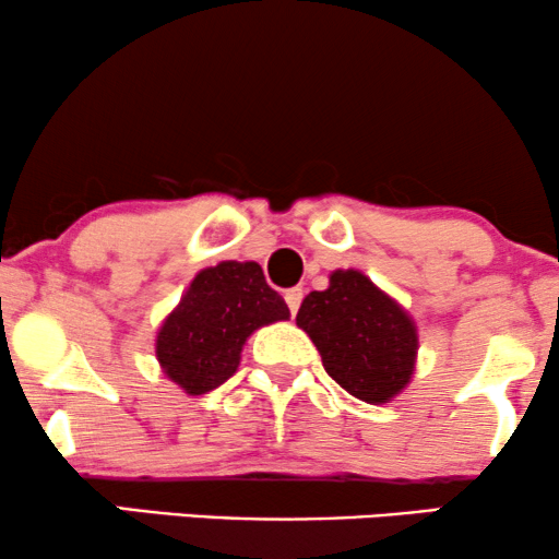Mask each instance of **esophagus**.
Segmentation results:
<instances>
[{"mask_svg":"<svg viewBox=\"0 0 559 559\" xmlns=\"http://www.w3.org/2000/svg\"><path fill=\"white\" fill-rule=\"evenodd\" d=\"M284 299L288 304V309H292V314H296V312H299V304L304 299V292H301V288H288V292L284 294Z\"/></svg>","mask_w":559,"mask_h":559,"instance_id":"1","label":"esophagus"}]
</instances>
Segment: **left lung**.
I'll return each instance as SVG.
<instances>
[{
	"instance_id": "8db88e82",
	"label": "left lung",
	"mask_w": 559,
	"mask_h": 559,
	"mask_svg": "<svg viewBox=\"0 0 559 559\" xmlns=\"http://www.w3.org/2000/svg\"><path fill=\"white\" fill-rule=\"evenodd\" d=\"M296 324L312 337L330 373L353 397L384 405L413 379V317L361 271H335L324 292L301 301Z\"/></svg>"
}]
</instances>
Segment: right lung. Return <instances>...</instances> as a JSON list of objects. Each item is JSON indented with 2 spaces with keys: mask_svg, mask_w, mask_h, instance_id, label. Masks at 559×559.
Instances as JSON below:
<instances>
[{
  "mask_svg": "<svg viewBox=\"0 0 559 559\" xmlns=\"http://www.w3.org/2000/svg\"><path fill=\"white\" fill-rule=\"evenodd\" d=\"M288 320V307L265 284L258 263L224 260L203 267L157 332V361L188 394L222 386L239 366L247 337Z\"/></svg>",
  "mask_w": 559,
  "mask_h": 559,
  "instance_id": "add662e5",
  "label": "right lung"
}]
</instances>
